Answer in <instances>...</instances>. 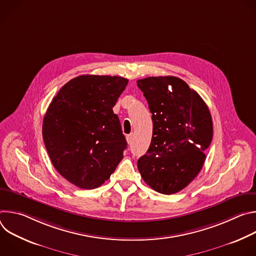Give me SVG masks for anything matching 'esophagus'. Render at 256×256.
<instances>
[{
  "label": "esophagus",
  "instance_id": "34e87169",
  "mask_svg": "<svg viewBox=\"0 0 256 256\" xmlns=\"http://www.w3.org/2000/svg\"><path fill=\"white\" fill-rule=\"evenodd\" d=\"M126 142H128V144H132V134L126 136Z\"/></svg>",
  "mask_w": 256,
  "mask_h": 256
}]
</instances>
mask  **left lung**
<instances>
[{"label":"left lung","mask_w":256,"mask_h":256,"mask_svg":"<svg viewBox=\"0 0 256 256\" xmlns=\"http://www.w3.org/2000/svg\"><path fill=\"white\" fill-rule=\"evenodd\" d=\"M153 120L150 147L138 169L151 188L173 194L200 173L212 138V122L202 97L177 77L138 80Z\"/></svg>","instance_id":"left-lung-1"}]
</instances>
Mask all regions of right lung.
<instances>
[{
    "label": "right lung",
    "instance_id": "right-lung-1",
    "mask_svg": "<svg viewBox=\"0 0 256 256\" xmlns=\"http://www.w3.org/2000/svg\"><path fill=\"white\" fill-rule=\"evenodd\" d=\"M128 80L82 75L64 84L44 118L42 136L54 167L70 184L93 190L124 158L126 140L112 108Z\"/></svg>",
    "mask_w": 256,
    "mask_h": 256
}]
</instances>
